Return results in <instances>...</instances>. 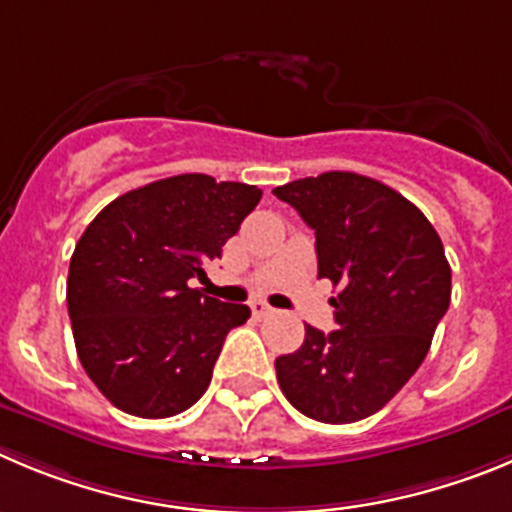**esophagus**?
Instances as JSON below:
<instances>
[{
    "label": "esophagus",
    "mask_w": 512,
    "mask_h": 512,
    "mask_svg": "<svg viewBox=\"0 0 512 512\" xmlns=\"http://www.w3.org/2000/svg\"><path fill=\"white\" fill-rule=\"evenodd\" d=\"M251 312H253V317H269V314L274 312V309H271L269 304L264 302V299H253V302H251Z\"/></svg>",
    "instance_id": "esophagus-1"
}]
</instances>
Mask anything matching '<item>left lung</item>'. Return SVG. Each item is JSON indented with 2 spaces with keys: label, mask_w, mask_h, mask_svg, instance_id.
Masks as SVG:
<instances>
[{
  "label": "left lung",
  "mask_w": 512,
  "mask_h": 512,
  "mask_svg": "<svg viewBox=\"0 0 512 512\" xmlns=\"http://www.w3.org/2000/svg\"><path fill=\"white\" fill-rule=\"evenodd\" d=\"M274 195L314 231L317 274L337 287L330 335L304 327L302 348L276 358L294 409L325 424L381 411L429 353L452 299V269L434 225L393 187L322 172Z\"/></svg>",
  "instance_id": "1"
}]
</instances>
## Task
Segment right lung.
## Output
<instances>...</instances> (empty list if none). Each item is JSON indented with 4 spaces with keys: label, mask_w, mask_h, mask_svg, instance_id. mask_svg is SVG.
<instances>
[{
    "label": "right lung",
    "mask_w": 512,
    "mask_h": 512,
    "mask_svg": "<svg viewBox=\"0 0 512 512\" xmlns=\"http://www.w3.org/2000/svg\"><path fill=\"white\" fill-rule=\"evenodd\" d=\"M259 200L256 185L177 175L126 192L83 231L65 299L83 370L116 409L167 419L208 391L225 335L251 309L190 281Z\"/></svg>",
    "instance_id": "obj_1"
}]
</instances>
